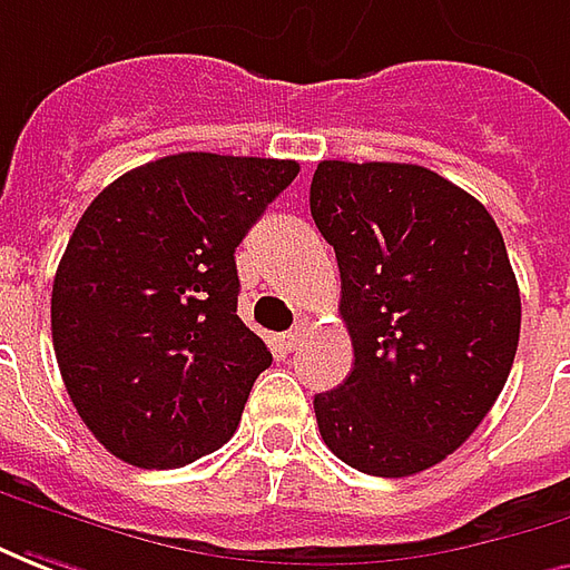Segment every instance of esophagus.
Listing matches in <instances>:
<instances>
[{
  "label": "esophagus",
  "instance_id": "obj_1",
  "mask_svg": "<svg viewBox=\"0 0 570 570\" xmlns=\"http://www.w3.org/2000/svg\"><path fill=\"white\" fill-rule=\"evenodd\" d=\"M313 328V322H309V318H297V322H294V328L292 331H285V334H282V343H285V346H288V350H294V346H297V343L304 341L306 337V331Z\"/></svg>",
  "mask_w": 570,
  "mask_h": 570
}]
</instances>
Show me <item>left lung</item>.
I'll return each instance as SVG.
<instances>
[{"label": "left lung", "mask_w": 570, "mask_h": 570, "mask_svg": "<svg viewBox=\"0 0 570 570\" xmlns=\"http://www.w3.org/2000/svg\"><path fill=\"white\" fill-rule=\"evenodd\" d=\"M309 212L341 266L350 377L313 399L325 445L402 479L458 451L510 377L522 301L485 205L423 165L318 163Z\"/></svg>", "instance_id": "1"}]
</instances>
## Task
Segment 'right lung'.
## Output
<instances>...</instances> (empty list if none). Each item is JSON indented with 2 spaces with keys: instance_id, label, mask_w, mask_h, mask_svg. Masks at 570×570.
<instances>
[{
  "instance_id": "add662e5",
  "label": "right lung",
  "mask_w": 570,
  "mask_h": 570,
  "mask_svg": "<svg viewBox=\"0 0 570 570\" xmlns=\"http://www.w3.org/2000/svg\"><path fill=\"white\" fill-rule=\"evenodd\" d=\"M297 171L177 153L85 208L51 288V337L72 405L110 454L171 470L236 433L273 353L236 316L233 254Z\"/></svg>"
}]
</instances>
